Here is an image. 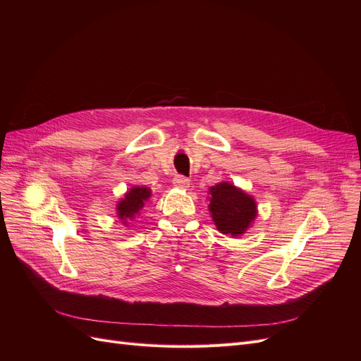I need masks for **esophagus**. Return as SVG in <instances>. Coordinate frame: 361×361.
I'll return each instance as SVG.
<instances>
[{"label":"esophagus","instance_id":"34e87169","mask_svg":"<svg viewBox=\"0 0 361 361\" xmlns=\"http://www.w3.org/2000/svg\"><path fill=\"white\" fill-rule=\"evenodd\" d=\"M173 183H174V187L180 188V190L190 188V180L185 176H182V174H176V176H174V179H173Z\"/></svg>","mask_w":361,"mask_h":361}]
</instances>
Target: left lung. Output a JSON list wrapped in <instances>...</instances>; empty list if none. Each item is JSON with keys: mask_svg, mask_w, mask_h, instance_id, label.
Returning a JSON list of instances; mask_svg holds the SVG:
<instances>
[{"mask_svg": "<svg viewBox=\"0 0 361 361\" xmlns=\"http://www.w3.org/2000/svg\"><path fill=\"white\" fill-rule=\"evenodd\" d=\"M209 194V212L218 231L231 236L245 233L257 215L255 199L228 182L211 187Z\"/></svg>", "mask_w": 361, "mask_h": 361, "instance_id": "1", "label": "left lung"}]
</instances>
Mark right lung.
Instances as JSON below:
<instances>
[{
    "label": "right lung",
    "mask_w": 361,
    "mask_h": 361,
    "mask_svg": "<svg viewBox=\"0 0 361 361\" xmlns=\"http://www.w3.org/2000/svg\"><path fill=\"white\" fill-rule=\"evenodd\" d=\"M152 191L147 187H133L126 194L125 197L117 203V216L126 223L128 220H133L135 215L141 211V207L145 206V202L149 200Z\"/></svg>",
    "instance_id": "1"
}]
</instances>
